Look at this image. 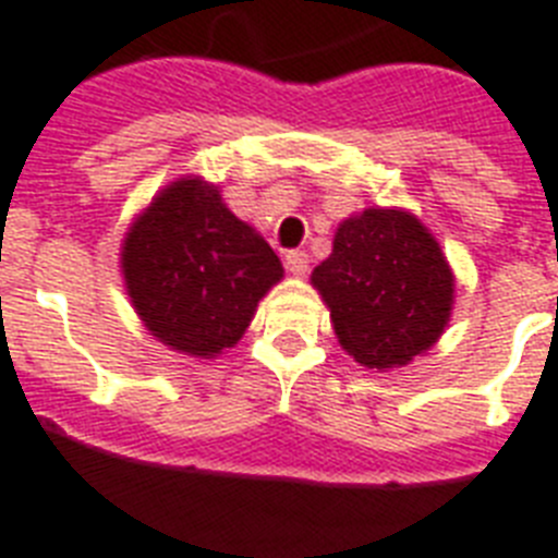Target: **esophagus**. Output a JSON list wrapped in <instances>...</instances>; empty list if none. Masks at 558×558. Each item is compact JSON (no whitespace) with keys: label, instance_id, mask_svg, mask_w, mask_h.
Listing matches in <instances>:
<instances>
[{"label":"esophagus","instance_id":"34e87169","mask_svg":"<svg viewBox=\"0 0 558 558\" xmlns=\"http://www.w3.org/2000/svg\"><path fill=\"white\" fill-rule=\"evenodd\" d=\"M283 264H287L289 275H306V269H310V255L301 252V248H292V252H287V257H283Z\"/></svg>","mask_w":558,"mask_h":558}]
</instances>
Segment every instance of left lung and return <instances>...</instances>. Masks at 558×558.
Returning <instances> with one entry per match:
<instances>
[{
  "label": "left lung",
  "mask_w": 558,
  "mask_h": 558,
  "mask_svg": "<svg viewBox=\"0 0 558 558\" xmlns=\"http://www.w3.org/2000/svg\"><path fill=\"white\" fill-rule=\"evenodd\" d=\"M312 283L332 312L343 350L369 369L404 366L450 320V266L433 234L396 208H366L343 220Z\"/></svg>",
  "instance_id": "obj_1"
}]
</instances>
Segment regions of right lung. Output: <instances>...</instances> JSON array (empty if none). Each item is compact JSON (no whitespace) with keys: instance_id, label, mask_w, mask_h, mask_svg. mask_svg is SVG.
Masks as SVG:
<instances>
[{"instance_id":"1","label":"right lung","mask_w":558,"mask_h":558,"mask_svg":"<svg viewBox=\"0 0 558 558\" xmlns=\"http://www.w3.org/2000/svg\"><path fill=\"white\" fill-rule=\"evenodd\" d=\"M122 271L154 338L203 357L238 343L257 301L283 278L269 243L197 177L171 183L137 217Z\"/></svg>"}]
</instances>
